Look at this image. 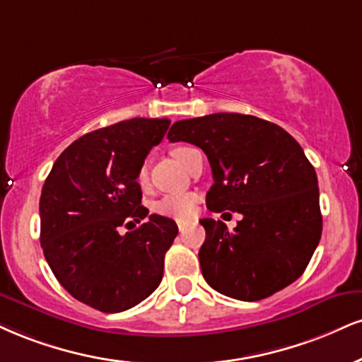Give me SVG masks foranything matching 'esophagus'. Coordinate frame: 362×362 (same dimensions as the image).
Returning a JSON list of instances; mask_svg holds the SVG:
<instances>
[{
	"instance_id": "34e87169",
	"label": "esophagus",
	"mask_w": 362,
	"mask_h": 362,
	"mask_svg": "<svg viewBox=\"0 0 362 362\" xmlns=\"http://www.w3.org/2000/svg\"><path fill=\"white\" fill-rule=\"evenodd\" d=\"M177 224H178V229H180V233L185 229V226H187V223H182V221H178Z\"/></svg>"
}]
</instances>
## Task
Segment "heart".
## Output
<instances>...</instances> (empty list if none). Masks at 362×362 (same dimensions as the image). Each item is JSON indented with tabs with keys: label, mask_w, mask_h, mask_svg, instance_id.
I'll return each instance as SVG.
<instances>
[{
	"label": "heart",
	"mask_w": 362,
	"mask_h": 362,
	"mask_svg": "<svg viewBox=\"0 0 362 362\" xmlns=\"http://www.w3.org/2000/svg\"><path fill=\"white\" fill-rule=\"evenodd\" d=\"M189 146H177L172 150L173 158L177 162H180V158L189 151ZM148 180V168L146 165H141L138 172V182L141 185H145ZM197 202L199 197L192 192H184V194H167L162 199L156 200L153 204V211L156 214L163 217H172L177 221H187L190 217H194L195 211H197Z\"/></svg>",
	"instance_id": "obj_1"
}]
</instances>
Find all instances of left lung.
<instances>
[{
  "label": "left lung",
  "mask_w": 362,
  "mask_h": 362,
  "mask_svg": "<svg viewBox=\"0 0 362 362\" xmlns=\"http://www.w3.org/2000/svg\"><path fill=\"white\" fill-rule=\"evenodd\" d=\"M170 141L202 148L214 185L212 212H239L234 230L200 221L206 241L199 261L206 281L226 297L256 302L302 276L320 241L315 170L297 139L275 123L239 112L177 121Z\"/></svg>",
  "instance_id": "8db88e82"
}]
</instances>
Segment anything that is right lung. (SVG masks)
Instances as JSON below:
<instances>
[{
  "instance_id": "right-lung-1",
  "label": "right lung",
  "mask_w": 362,
  "mask_h": 362,
  "mask_svg": "<svg viewBox=\"0 0 362 362\" xmlns=\"http://www.w3.org/2000/svg\"><path fill=\"white\" fill-rule=\"evenodd\" d=\"M170 119L133 117L81 136L55 160L40 197V245L60 285L106 313L128 310L156 290L175 221L141 223L138 172Z\"/></svg>"
}]
</instances>
